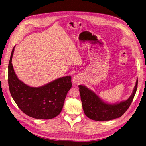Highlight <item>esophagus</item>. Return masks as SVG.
Wrapping results in <instances>:
<instances>
[{
	"label": "esophagus",
	"instance_id": "34e87169",
	"mask_svg": "<svg viewBox=\"0 0 146 146\" xmlns=\"http://www.w3.org/2000/svg\"><path fill=\"white\" fill-rule=\"evenodd\" d=\"M81 81H82V79L79 76H75L73 78V82L74 83L79 84L81 82Z\"/></svg>",
	"mask_w": 146,
	"mask_h": 146
}]
</instances>
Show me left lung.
<instances>
[{
    "instance_id": "1",
    "label": "left lung",
    "mask_w": 146,
    "mask_h": 146,
    "mask_svg": "<svg viewBox=\"0 0 146 146\" xmlns=\"http://www.w3.org/2000/svg\"><path fill=\"white\" fill-rule=\"evenodd\" d=\"M138 79L131 95L125 101L109 104L103 101L95 93L84 86L79 85L83 109L87 117L95 121H109L119 118L129 109L136 93Z\"/></svg>"
}]
</instances>
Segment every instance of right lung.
<instances>
[{
    "label": "right lung",
    "instance_id": "right-lung-1",
    "mask_svg": "<svg viewBox=\"0 0 146 146\" xmlns=\"http://www.w3.org/2000/svg\"><path fill=\"white\" fill-rule=\"evenodd\" d=\"M15 47L8 66V84L12 98L19 108L32 118L48 120L56 117L72 87L71 76L60 77L40 87L29 86L17 78L14 71L12 60Z\"/></svg>",
    "mask_w": 146,
    "mask_h": 146
}]
</instances>
